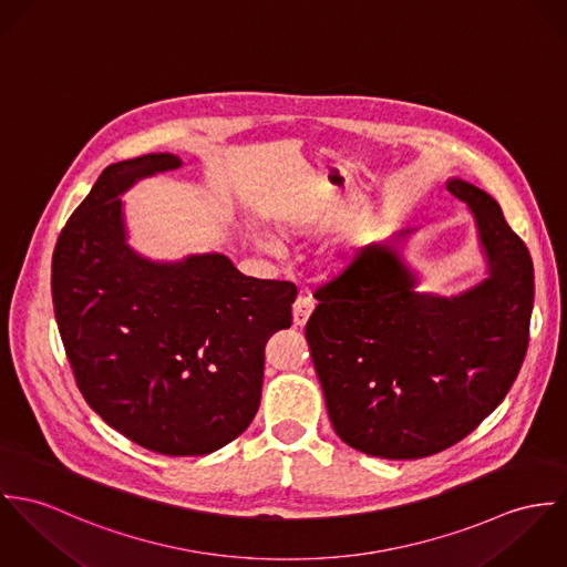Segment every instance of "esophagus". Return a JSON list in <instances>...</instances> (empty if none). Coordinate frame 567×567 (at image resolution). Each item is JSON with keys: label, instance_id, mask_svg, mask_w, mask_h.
<instances>
[{"label": "esophagus", "instance_id": "obj_1", "mask_svg": "<svg viewBox=\"0 0 567 567\" xmlns=\"http://www.w3.org/2000/svg\"><path fill=\"white\" fill-rule=\"evenodd\" d=\"M315 300L313 298H307V296H300L296 302H293V323L296 326H305L309 321V317L313 313Z\"/></svg>", "mask_w": 567, "mask_h": 567}]
</instances>
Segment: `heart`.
<instances>
[{
  "label": "heart",
  "instance_id": "1",
  "mask_svg": "<svg viewBox=\"0 0 567 567\" xmlns=\"http://www.w3.org/2000/svg\"><path fill=\"white\" fill-rule=\"evenodd\" d=\"M309 230H311V228H309L307 224H300V221H287V224H285V233L291 235V237L307 235ZM256 241H258V246H260L265 252L278 254V250H280V246H278L274 239H269V237H258Z\"/></svg>",
  "mask_w": 567,
  "mask_h": 567
}]
</instances>
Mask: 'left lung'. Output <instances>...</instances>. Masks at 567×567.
<instances>
[{"label":"left lung","instance_id":"left-lung-1","mask_svg":"<svg viewBox=\"0 0 567 567\" xmlns=\"http://www.w3.org/2000/svg\"><path fill=\"white\" fill-rule=\"evenodd\" d=\"M487 258V278L443 298L417 291L400 246L370 244L315 291L307 341L334 433L380 458H422L467 437L524 363L535 300L533 260L501 204L452 178Z\"/></svg>","mask_w":567,"mask_h":567}]
</instances>
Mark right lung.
I'll use <instances>...</instances> for the list:
<instances>
[{
    "label": "right lung",
    "instance_id": "1",
    "mask_svg": "<svg viewBox=\"0 0 567 567\" xmlns=\"http://www.w3.org/2000/svg\"><path fill=\"white\" fill-rule=\"evenodd\" d=\"M181 165L145 154L102 172L54 248L52 300L89 406L152 452L195 456L250 426L265 343L291 326L298 289L244 276L226 254L161 262L127 246L122 195Z\"/></svg>",
    "mask_w": 567,
    "mask_h": 567
}]
</instances>
